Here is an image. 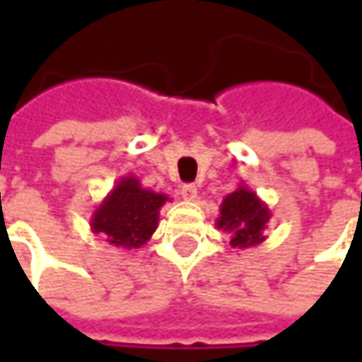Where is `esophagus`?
I'll use <instances>...</instances> for the list:
<instances>
[{"label":"esophagus","instance_id":"esophagus-1","mask_svg":"<svg viewBox=\"0 0 362 362\" xmlns=\"http://www.w3.org/2000/svg\"><path fill=\"white\" fill-rule=\"evenodd\" d=\"M181 197L185 202H195L197 199V187L195 185H183L181 187Z\"/></svg>","mask_w":362,"mask_h":362}]
</instances>
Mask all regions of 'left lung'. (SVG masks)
Listing matches in <instances>:
<instances>
[{
  "label": "left lung",
  "instance_id": "8db88e82",
  "mask_svg": "<svg viewBox=\"0 0 362 362\" xmlns=\"http://www.w3.org/2000/svg\"><path fill=\"white\" fill-rule=\"evenodd\" d=\"M270 207L245 183L223 197L216 219L217 230L231 233V247H252L266 240L264 230L270 223Z\"/></svg>",
  "mask_w": 362,
  "mask_h": 362
}]
</instances>
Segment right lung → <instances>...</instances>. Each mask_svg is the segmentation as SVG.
Returning <instances> with one entry per match:
<instances>
[{
	"label": "right lung",
	"instance_id": "add662e5",
	"mask_svg": "<svg viewBox=\"0 0 362 362\" xmlns=\"http://www.w3.org/2000/svg\"><path fill=\"white\" fill-rule=\"evenodd\" d=\"M165 202H171L169 195L145 189L134 175H124L94 209L92 233H103L115 247L139 250L157 230Z\"/></svg>",
	"mask_w": 362,
	"mask_h": 362
}]
</instances>
